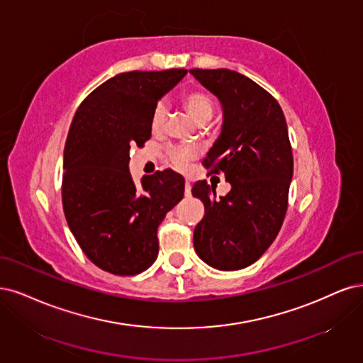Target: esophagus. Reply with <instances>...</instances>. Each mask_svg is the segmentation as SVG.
<instances>
[{"instance_id":"esophagus-1","label":"esophagus","mask_w":363,"mask_h":363,"mask_svg":"<svg viewBox=\"0 0 363 363\" xmlns=\"http://www.w3.org/2000/svg\"><path fill=\"white\" fill-rule=\"evenodd\" d=\"M191 194V184L190 181H185V196Z\"/></svg>"}]
</instances>
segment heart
Returning a JSON list of instances; mask_svg holds the SVG:
<instances>
[{"mask_svg":"<svg viewBox=\"0 0 363 363\" xmlns=\"http://www.w3.org/2000/svg\"><path fill=\"white\" fill-rule=\"evenodd\" d=\"M182 105L184 108L189 111L191 118L199 123L203 125L209 119L213 118L214 114V99L208 95L203 90H190L182 95ZM167 116V108L164 104H158L157 107L152 111L150 116V130L154 134H158L162 126H164ZM197 155V152L191 147H173L170 149V160L174 164L182 167L185 166L186 161H190Z\"/></svg>","mask_w":363,"mask_h":363,"instance_id":"1","label":"heart"}]
</instances>
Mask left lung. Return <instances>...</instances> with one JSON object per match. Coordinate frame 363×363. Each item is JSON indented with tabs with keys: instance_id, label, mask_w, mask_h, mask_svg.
Here are the masks:
<instances>
[{
	"instance_id": "8db88e82",
	"label": "left lung",
	"mask_w": 363,
	"mask_h": 363,
	"mask_svg": "<svg viewBox=\"0 0 363 363\" xmlns=\"http://www.w3.org/2000/svg\"><path fill=\"white\" fill-rule=\"evenodd\" d=\"M190 74L221 104V133L203 164L230 184L220 199L205 179L193 185V196L205 205L194 250L217 270H241L270 247L286 214L294 170L286 121L279 102L249 77L230 69Z\"/></svg>"
}]
</instances>
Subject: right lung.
Returning <instances> with one entry per match:
<instances>
[{"label": "right lung", "mask_w": 363, "mask_h": 363, "mask_svg": "<svg viewBox=\"0 0 363 363\" xmlns=\"http://www.w3.org/2000/svg\"><path fill=\"white\" fill-rule=\"evenodd\" d=\"M186 69L133 71L102 83L79 105L63 160V211L81 250L101 270L134 276L155 262L157 229L184 197L185 181L167 169L135 184L130 150L150 138L158 101Z\"/></svg>", "instance_id": "obj_1"}]
</instances>
